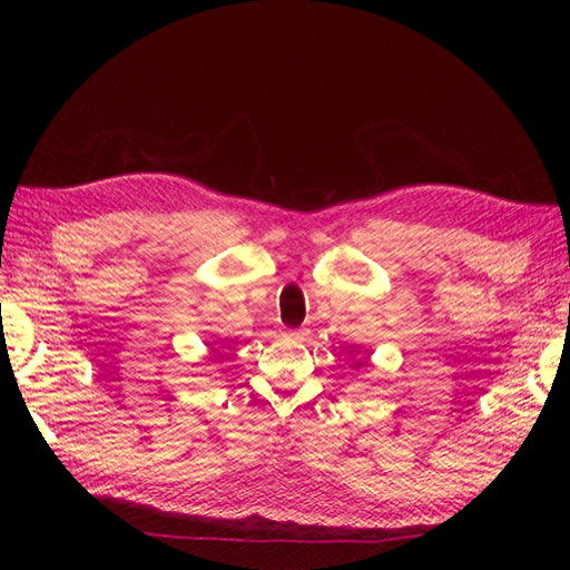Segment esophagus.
<instances>
[{
	"label": "esophagus",
	"instance_id": "obj_1",
	"mask_svg": "<svg viewBox=\"0 0 570 570\" xmlns=\"http://www.w3.org/2000/svg\"><path fill=\"white\" fill-rule=\"evenodd\" d=\"M285 337H289V340H302L304 333H302V331H285Z\"/></svg>",
	"mask_w": 570,
	"mask_h": 570
}]
</instances>
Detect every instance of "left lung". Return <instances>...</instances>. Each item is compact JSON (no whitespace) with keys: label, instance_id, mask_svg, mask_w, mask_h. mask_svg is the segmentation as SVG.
Wrapping results in <instances>:
<instances>
[{"label":"left lung","instance_id":"left-lung-1","mask_svg":"<svg viewBox=\"0 0 570 570\" xmlns=\"http://www.w3.org/2000/svg\"><path fill=\"white\" fill-rule=\"evenodd\" d=\"M356 366H358V364H356Z\"/></svg>","mask_w":570,"mask_h":570}]
</instances>
